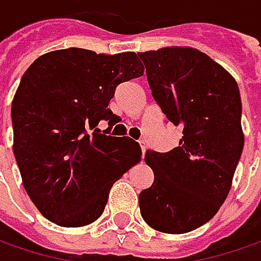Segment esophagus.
I'll list each match as a JSON object with an SVG mask.
<instances>
[{
  "label": "esophagus",
  "mask_w": 261,
  "mask_h": 261,
  "mask_svg": "<svg viewBox=\"0 0 261 261\" xmlns=\"http://www.w3.org/2000/svg\"><path fill=\"white\" fill-rule=\"evenodd\" d=\"M140 147H142V153L144 154V153H146V150H147V146H146L144 143H140Z\"/></svg>",
  "instance_id": "34e87169"
}]
</instances>
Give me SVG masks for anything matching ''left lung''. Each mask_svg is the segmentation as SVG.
I'll return each instance as SVG.
<instances>
[{
  "label": "left lung",
  "mask_w": 261,
  "mask_h": 261,
  "mask_svg": "<svg viewBox=\"0 0 261 261\" xmlns=\"http://www.w3.org/2000/svg\"><path fill=\"white\" fill-rule=\"evenodd\" d=\"M137 54L154 100L182 128L178 147L144 154L154 179L139 194L140 213L159 232H190L218 213L232 187L244 147L240 89L221 64L196 48Z\"/></svg>",
  "instance_id": "obj_1"
}]
</instances>
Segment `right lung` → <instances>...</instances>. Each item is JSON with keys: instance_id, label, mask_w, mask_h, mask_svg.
I'll return each instance as SVG.
<instances>
[{"instance_id": "obj_1", "label": "right lung", "mask_w": 261, "mask_h": 261, "mask_svg": "<svg viewBox=\"0 0 261 261\" xmlns=\"http://www.w3.org/2000/svg\"><path fill=\"white\" fill-rule=\"evenodd\" d=\"M143 73L136 52L70 48L40 55L23 74L11 103L13 150L24 190L48 221L65 228L96 221L114 182L140 162L139 143L96 125H114L115 87Z\"/></svg>"}]
</instances>
